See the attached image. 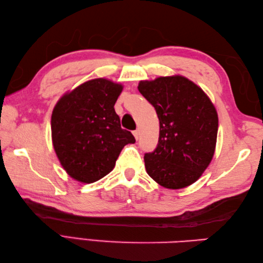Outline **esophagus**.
Segmentation results:
<instances>
[{
    "label": "esophagus",
    "mask_w": 263,
    "mask_h": 263,
    "mask_svg": "<svg viewBox=\"0 0 263 263\" xmlns=\"http://www.w3.org/2000/svg\"><path fill=\"white\" fill-rule=\"evenodd\" d=\"M139 135H140V132H139V130H136V131H133V136H135V138H136V140H138V139H139Z\"/></svg>",
    "instance_id": "esophagus-1"
}]
</instances>
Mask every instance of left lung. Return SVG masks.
<instances>
[{"label": "left lung", "instance_id": "obj_1", "mask_svg": "<svg viewBox=\"0 0 263 263\" xmlns=\"http://www.w3.org/2000/svg\"><path fill=\"white\" fill-rule=\"evenodd\" d=\"M139 91L159 119V140L144 154L148 175L166 189H183L202 175L214 157L218 115L204 91L182 76L140 81Z\"/></svg>", "mask_w": 263, "mask_h": 263}]
</instances>
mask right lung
Here are the masks:
<instances>
[{"mask_svg": "<svg viewBox=\"0 0 263 263\" xmlns=\"http://www.w3.org/2000/svg\"><path fill=\"white\" fill-rule=\"evenodd\" d=\"M123 86L103 78L65 93L52 113V141L61 165L74 180L93 183L114 168L120 153L135 143L121 127L114 105Z\"/></svg>", "mask_w": 263, "mask_h": 263, "instance_id": "right-lung-1", "label": "right lung"}]
</instances>
